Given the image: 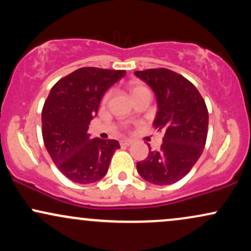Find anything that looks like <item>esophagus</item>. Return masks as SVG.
I'll use <instances>...</instances> for the list:
<instances>
[{"label":"esophagus","instance_id":"34e87169","mask_svg":"<svg viewBox=\"0 0 251 251\" xmlns=\"http://www.w3.org/2000/svg\"><path fill=\"white\" fill-rule=\"evenodd\" d=\"M132 143H133V142H132L131 139H123V140H120V145H123V146H129Z\"/></svg>","mask_w":251,"mask_h":251}]
</instances>
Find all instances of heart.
<instances>
[{
  "instance_id": "heart-1",
  "label": "heart",
  "mask_w": 251,
  "mask_h": 251,
  "mask_svg": "<svg viewBox=\"0 0 251 251\" xmlns=\"http://www.w3.org/2000/svg\"><path fill=\"white\" fill-rule=\"evenodd\" d=\"M128 89H129V93H131V96L133 97V99L135 97L139 96V94L144 93V92H149V89L146 88L145 86L140 85V83H137V82H132L131 85H129ZM108 98H109V93H107L105 97H103V102L107 101Z\"/></svg>"
}]
</instances>
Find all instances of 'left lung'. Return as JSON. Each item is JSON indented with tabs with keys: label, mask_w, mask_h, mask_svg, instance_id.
<instances>
[{
	"label": "left lung",
	"mask_w": 251,
	"mask_h": 251,
	"mask_svg": "<svg viewBox=\"0 0 251 251\" xmlns=\"http://www.w3.org/2000/svg\"><path fill=\"white\" fill-rule=\"evenodd\" d=\"M134 74L153 91L158 106L153 126L165 132L159 151L150 150L137 171L149 183L170 185L200 159L208 135V108L198 89L176 72L153 68Z\"/></svg>",
	"instance_id": "8db88e82"
}]
</instances>
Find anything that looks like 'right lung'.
Instances as JSON below:
<instances>
[{"mask_svg": "<svg viewBox=\"0 0 251 251\" xmlns=\"http://www.w3.org/2000/svg\"><path fill=\"white\" fill-rule=\"evenodd\" d=\"M126 74L83 67L62 77L50 89L42 108V137L51 160L68 179L94 183L105 177L117 140L91 139L88 125L103 94Z\"/></svg>", "mask_w": 251, "mask_h": 251, "instance_id": "obj_1", "label": "right lung"}]
</instances>
